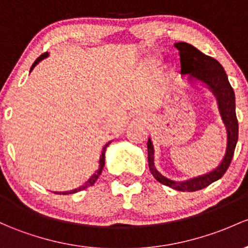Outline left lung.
Returning <instances> with one entry per match:
<instances>
[{
    "mask_svg": "<svg viewBox=\"0 0 248 248\" xmlns=\"http://www.w3.org/2000/svg\"><path fill=\"white\" fill-rule=\"evenodd\" d=\"M174 46L178 49L181 58V74L187 76L189 85H202L213 93L217 102V108L227 131V145L225 156L219 166L207 174L189 178L186 181H172L161 174L155 167V149L148 140V162L153 176L162 185L180 191H195L208 187L213 182L222 177L230 167L238 142V119L235 113V94L232 89L228 77L217 60L208 57L187 42H176Z\"/></svg>",
    "mask_w": 248,
    "mask_h": 248,
    "instance_id": "1",
    "label": "left lung"
}]
</instances>
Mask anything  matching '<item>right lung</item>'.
I'll return each instance as SVG.
<instances>
[{
    "label": "right lung",
    "mask_w": 248,
    "mask_h": 248,
    "mask_svg": "<svg viewBox=\"0 0 248 248\" xmlns=\"http://www.w3.org/2000/svg\"><path fill=\"white\" fill-rule=\"evenodd\" d=\"M48 55H49V53H48V52H46V53H44V54H41V55H40V57L38 58V59H36L35 61H34V63H33V65H31V71H29V73H31V72L34 70V67H35V66L38 65V63L40 62V61H41V60H44V59H46V58L48 57ZM110 143H111V142L106 143L105 146H104V148L102 149V153H100V157H99V162H98V163H99V167H98V169L95 170L94 172H93V175H92V176L90 177L89 180H87L86 182L84 183V185L80 186V187H78V188L73 189V190H70V191H62V193H57V194H60V195H68V194H74V193H78V191H81V190H84V189H86V188L91 187L92 185H94V182H95V181L98 180V177H99V175L102 174V170H103L104 166H105V151H106V148H108V146L110 145Z\"/></svg>",
    "instance_id": "1"
}]
</instances>
